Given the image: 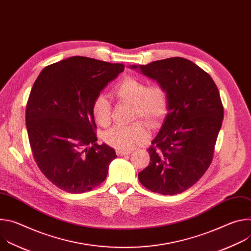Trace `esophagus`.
I'll list each match as a JSON object with an SVG mask.
<instances>
[{"mask_svg":"<svg viewBox=\"0 0 251 251\" xmlns=\"http://www.w3.org/2000/svg\"><path fill=\"white\" fill-rule=\"evenodd\" d=\"M118 156H125V155H129L131 152L130 151H123V150H118L117 152Z\"/></svg>","mask_w":251,"mask_h":251,"instance_id":"34e87169","label":"esophagus"}]
</instances>
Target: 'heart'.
Returning a JSON list of instances; mask_svg holds the SVG:
<instances>
[{
  "mask_svg": "<svg viewBox=\"0 0 251 251\" xmlns=\"http://www.w3.org/2000/svg\"><path fill=\"white\" fill-rule=\"evenodd\" d=\"M112 94L122 102L133 105V118H139L146 124H156L168 108V94L165 87L155 83L147 85L140 78L126 76L113 88ZM91 113L94 121L102 127L110 123V104L100 95L92 103ZM149 133L141 123L129 126H115L105 132L103 141L108 146L123 151H129L145 143Z\"/></svg>",
  "mask_w": 251,
  "mask_h": 251,
  "instance_id": "b5f03b06",
  "label": "heart"
}]
</instances>
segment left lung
Instances as JSON below:
<instances>
[{
	"label": "left lung",
	"mask_w": 251,
	"mask_h": 251,
	"mask_svg": "<svg viewBox=\"0 0 251 251\" xmlns=\"http://www.w3.org/2000/svg\"><path fill=\"white\" fill-rule=\"evenodd\" d=\"M129 67L156 80L168 94V113L139 181L154 193L181 194L200 180L212 161L224 119L219 89L203 69L183 57Z\"/></svg>",
	"instance_id": "obj_1"
}]
</instances>
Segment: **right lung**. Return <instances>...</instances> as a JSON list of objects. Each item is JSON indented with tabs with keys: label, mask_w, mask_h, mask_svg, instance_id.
Wrapping results in <instances>:
<instances>
[{
	"label": "right lung",
	"mask_w": 251,
	"mask_h": 251,
	"mask_svg": "<svg viewBox=\"0 0 251 251\" xmlns=\"http://www.w3.org/2000/svg\"><path fill=\"white\" fill-rule=\"evenodd\" d=\"M124 70L85 56H73L45 67L26 103L25 125L35 163L58 189L81 194L99 186L114 149L98 145L91 107L100 92Z\"/></svg>",
	"instance_id": "obj_1"
}]
</instances>
